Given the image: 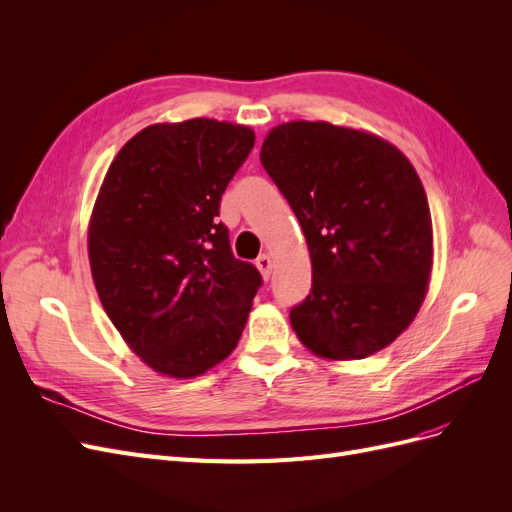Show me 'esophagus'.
Masks as SVG:
<instances>
[{
  "mask_svg": "<svg viewBox=\"0 0 512 512\" xmlns=\"http://www.w3.org/2000/svg\"><path fill=\"white\" fill-rule=\"evenodd\" d=\"M256 267H258L260 275H262V277H265V280H269V275H271V269H273V262H271V256H269V254H260V256L256 258Z\"/></svg>",
  "mask_w": 512,
  "mask_h": 512,
  "instance_id": "obj_1",
  "label": "esophagus"
}]
</instances>
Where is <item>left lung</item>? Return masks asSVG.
<instances>
[{"label": "left lung", "mask_w": 512, "mask_h": 512, "mask_svg": "<svg viewBox=\"0 0 512 512\" xmlns=\"http://www.w3.org/2000/svg\"><path fill=\"white\" fill-rule=\"evenodd\" d=\"M260 162L303 228L312 290L290 309L305 348L365 359L395 342L423 305L433 232L423 183L384 138L327 121L269 132Z\"/></svg>", "instance_id": "obj_1"}]
</instances>
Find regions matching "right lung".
<instances>
[{
	"instance_id": "obj_1",
	"label": "right lung",
	"mask_w": 512,
	"mask_h": 512,
	"mask_svg": "<svg viewBox=\"0 0 512 512\" xmlns=\"http://www.w3.org/2000/svg\"><path fill=\"white\" fill-rule=\"evenodd\" d=\"M254 141L228 121L153 123L106 170L89 222L91 275L115 329L158 374H205L243 333L262 277L232 254L218 215Z\"/></svg>"
}]
</instances>
